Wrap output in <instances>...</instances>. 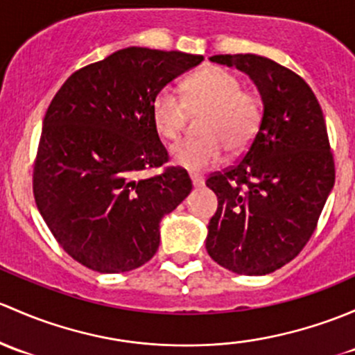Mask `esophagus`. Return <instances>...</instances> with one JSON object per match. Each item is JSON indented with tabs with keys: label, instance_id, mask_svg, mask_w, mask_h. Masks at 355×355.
<instances>
[{
	"label": "esophagus",
	"instance_id": "obj_1",
	"mask_svg": "<svg viewBox=\"0 0 355 355\" xmlns=\"http://www.w3.org/2000/svg\"><path fill=\"white\" fill-rule=\"evenodd\" d=\"M191 181H193V186H195V188H202V186L205 184V178L202 176V174L193 173L191 174Z\"/></svg>",
	"mask_w": 355,
	"mask_h": 355
}]
</instances>
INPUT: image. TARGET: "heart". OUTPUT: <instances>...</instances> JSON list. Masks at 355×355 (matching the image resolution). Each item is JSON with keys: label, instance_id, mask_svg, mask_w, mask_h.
Masks as SVG:
<instances>
[{"label": "heart", "instance_id": "heart-1", "mask_svg": "<svg viewBox=\"0 0 355 355\" xmlns=\"http://www.w3.org/2000/svg\"><path fill=\"white\" fill-rule=\"evenodd\" d=\"M189 109L208 107L200 123V137L186 138L173 147V160L188 171H203L222 162L227 148L246 150L257 137L263 118V101L232 71L210 67L189 76L184 98L171 89L157 92L152 119L164 140H176L184 128Z\"/></svg>", "mask_w": 355, "mask_h": 355}]
</instances>
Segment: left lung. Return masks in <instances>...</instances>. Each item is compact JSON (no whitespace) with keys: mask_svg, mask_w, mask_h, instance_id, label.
I'll use <instances>...</instances> for the list:
<instances>
[{"mask_svg":"<svg viewBox=\"0 0 355 355\" xmlns=\"http://www.w3.org/2000/svg\"><path fill=\"white\" fill-rule=\"evenodd\" d=\"M210 61L250 75L263 118L243 159L207 179L218 198L207 251L234 273L266 275L308 244L335 184L327 124L313 90L292 69L257 54Z\"/></svg>","mask_w":355,"mask_h":355,"instance_id":"obj_1","label":"left lung"}]
</instances>
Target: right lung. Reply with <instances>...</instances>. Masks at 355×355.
<instances>
[{
	"instance_id": "1",
	"label": "right lung",
	"mask_w": 355,
	"mask_h": 355,
	"mask_svg": "<svg viewBox=\"0 0 355 355\" xmlns=\"http://www.w3.org/2000/svg\"><path fill=\"white\" fill-rule=\"evenodd\" d=\"M203 56L126 47L73 73L44 116L32 188L44 222L75 261L101 273L145 265L160 218L193 189L152 119V101ZM163 173L141 178L144 170Z\"/></svg>"
}]
</instances>
